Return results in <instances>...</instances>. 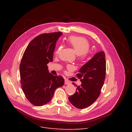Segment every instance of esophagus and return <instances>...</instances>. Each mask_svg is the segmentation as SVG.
Masks as SVG:
<instances>
[{"mask_svg": "<svg viewBox=\"0 0 132 132\" xmlns=\"http://www.w3.org/2000/svg\"><path fill=\"white\" fill-rule=\"evenodd\" d=\"M70 84V82L67 80H65V85H69Z\"/></svg>", "mask_w": 132, "mask_h": 132, "instance_id": "1", "label": "esophagus"}]
</instances>
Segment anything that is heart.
Returning <instances> with one entry per match:
<instances>
[{"instance_id":"b5f03b06","label":"heart","mask_w":132,"mask_h":132,"mask_svg":"<svg viewBox=\"0 0 132 132\" xmlns=\"http://www.w3.org/2000/svg\"><path fill=\"white\" fill-rule=\"evenodd\" d=\"M67 43L78 56L85 55L90 48L88 41L81 37L70 36L67 40ZM62 48V46H59L56 51V54H58Z\"/></svg>"}]
</instances>
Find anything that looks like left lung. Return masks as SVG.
<instances>
[{"label":"left lung","instance_id":"8db88e82","mask_svg":"<svg viewBox=\"0 0 132 132\" xmlns=\"http://www.w3.org/2000/svg\"><path fill=\"white\" fill-rule=\"evenodd\" d=\"M105 54L101 51L84 65L76 75L81 85L77 86L73 95L68 97L70 102L76 108L82 109L89 106L99 97L105 77Z\"/></svg>","mask_w":132,"mask_h":132}]
</instances>
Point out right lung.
I'll list each match as a JSON object with an SVG mask.
<instances>
[{
    "instance_id": "1",
    "label": "right lung",
    "mask_w": 132,
    "mask_h": 132,
    "mask_svg": "<svg viewBox=\"0 0 132 132\" xmlns=\"http://www.w3.org/2000/svg\"><path fill=\"white\" fill-rule=\"evenodd\" d=\"M62 32L42 34L26 48L20 65L22 89L27 99L35 106H42L52 99L57 88L64 84L61 76L49 72L47 64L53 62L56 43Z\"/></svg>"
}]
</instances>
